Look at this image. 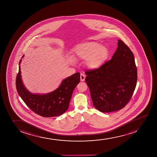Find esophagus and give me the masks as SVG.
I'll use <instances>...</instances> for the list:
<instances>
[{
    "label": "esophagus",
    "instance_id": "obj_1",
    "mask_svg": "<svg viewBox=\"0 0 157 157\" xmlns=\"http://www.w3.org/2000/svg\"><path fill=\"white\" fill-rule=\"evenodd\" d=\"M80 78H81V81L84 82L85 81V75L84 74H81L80 76Z\"/></svg>",
    "mask_w": 157,
    "mask_h": 157
}]
</instances>
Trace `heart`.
Returning a JSON list of instances; mask_svg holds the SVG:
<instances>
[{"mask_svg": "<svg viewBox=\"0 0 157 157\" xmlns=\"http://www.w3.org/2000/svg\"><path fill=\"white\" fill-rule=\"evenodd\" d=\"M74 57L85 59L88 69L95 70L99 69L106 61L109 55L106 47L97 42L87 41L81 43L74 49Z\"/></svg>", "mask_w": 157, "mask_h": 157, "instance_id": "heart-1", "label": "heart"}]
</instances>
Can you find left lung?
I'll use <instances>...</instances> for the list:
<instances>
[{"label":"left lung","instance_id":"1","mask_svg":"<svg viewBox=\"0 0 157 157\" xmlns=\"http://www.w3.org/2000/svg\"><path fill=\"white\" fill-rule=\"evenodd\" d=\"M85 73L93 105L103 113L124 108L137 84V67L133 53L121 40H118V48L110 61L98 70Z\"/></svg>","mask_w":157,"mask_h":157}]
</instances>
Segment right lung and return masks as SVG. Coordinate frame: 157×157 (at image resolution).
I'll return each mask as SVG.
<instances>
[{
  "label": "right lung",
  "instance_id": "1",
  "mask_svg": "<svg viewBox=\"0 0 157 157\" xmlns=\"http://www.w3.org/2000/svg\"><path fill=\"white\" fill-rule=\"evenodd\" d=\"M24 55L22 58H23ZM17 75L18 93L31 110L42 117H56L64 113L69 108L72 93L80 82V73H76L65 78L58 88L47 94H33L28 90L22 80L20 63Z\"/></svg>",
  "mask_w": 157,
  "mask_h": 157
}]
</instances>
